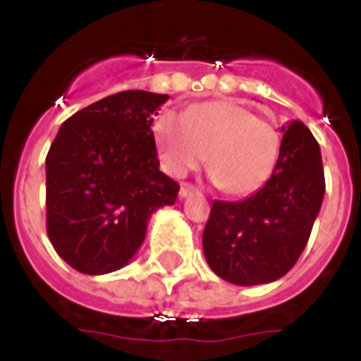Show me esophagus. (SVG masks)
<instances>
[{"label":"esophagus","instance_id":"esophagus-1","mask_svg":"<svg viewBox=\"0 0 361 361\" xmlns=\"http://www.w3.org/2000/svg\"><path fill=\"white\" fill-rule=\"evenodd\" d=\"M192 192H197V187L192 185V183H183L180 189V197L185 198L189 197V195H192Z\"/></svg>","mask_w":361,"mask_h":361}]
</instances>
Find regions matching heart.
Wrapping results in <instances>:
<instances>
[{"label":"heart","mask_w":361,"mask_h":361,"mask_svg":"<svg viewBox=\"0 0 361 361\" xmlns=\"http://www.w3.org/2000/svg\"><path fill=\"white\" fill-rule=\"evenodd\" d=\"M161 163L176 178L208 163L209 178L234 197L257 192L271 178L281 152L275 125L231 101L192 104L153 123Z\"/></svg>","instance_id":"heart-1"}]
</instances>
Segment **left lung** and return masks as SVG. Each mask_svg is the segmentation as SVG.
<instances>
[{"label": "left lung", "mask_w": 361, "mask_h": 361, "mask_svg": "<svg viewBox=\"0 0 361 361\" xmlns=\"http://www.w3.org/2000/svg\"><path fill=\"white\" fill-rule=\"evenodd\" d=\"M281 130L279 161L266 185L240 202L215 200L204 228L209 268L234 285H264L290 271L322 206L319 142L298 120Z\"/></svg>", "instance_id": "1"}]
</instances>
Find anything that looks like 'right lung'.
<instances>
[{
  "label": "right lung",
  "instance_id": "right-lung-1",
  "mask_svg": "<svg viewBox=\"0 0 361 361\" xmlns=\"http://www.w3.org/2000/svg\"><path fill=\"white\" fill-rule=\"evenodd\" d=\"M169 95L129 90L78 110L47 155V232L71 268L103 275L123 268L155 209L180 185L159 170L152 123Z\"/></svg>",
  "mask_w": 361,
  "mask_h": 361
}]
</instances>
